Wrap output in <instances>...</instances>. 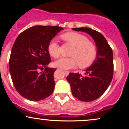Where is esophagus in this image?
Instances as JSON below:
<instances>
[{"label":"esophagus","mask_w":129,"mask_h":129,"mask_svg":"<svg viewBox=\"0 0 129 129\" xmlns=\"http://www.w3.org/2000/svg\"><path fill=\"white\" fill-rule=\"evenodd\" d=\"M70 72H67V71H65V74H66V76H68V75H69Z\"/></svg>","instance_id":"obj_1"}]
</instances>
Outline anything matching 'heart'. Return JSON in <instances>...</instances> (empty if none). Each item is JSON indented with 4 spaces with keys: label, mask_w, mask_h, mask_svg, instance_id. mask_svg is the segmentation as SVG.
I'll use <instances>...</instances> for the list:
<instances>
[{
    "label": "heart",
    "mask_w": 129,
    "mask_h": 129,
    "mask_svg": "<svg viewBox=\"0 0 129 129\" xmlns=\"http://www.w3.org/2000/svg\"><path fill=\"white\" fill-rule=\"evenodd\" d=\"M61 39L73 47L70 58L61 57L54 62V66L59 69H72L79 64L80 68L90 66L97 55V48L94 43L88 41L87 37L76 32H68L60 36ZM49 54L54 58L60 55L59 46L54 40L48 45Z\"/></svg>",
    "instance_id": "b5f03b06"
}]
</instances>
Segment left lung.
<instances>
[{"label":"left lung","instance_id":"left-lung-1","mask_svg":"<svg viewBox=\"0 0 129 129\" xmlns=\"http://www.w3.org/2000/svg\"><path fill=\"white\" fill-rule=\"evenodd\" d=\"M73 29L85 32L92 37L96 45L97 56L91 66L85 70L84 76L79 73H70L67 80L70 84L74 97L82 101H93L103 95L113 78V51L100 32L90 28Z\"/></svg>","mask_w":129,"mask_h":129}]
</instances>
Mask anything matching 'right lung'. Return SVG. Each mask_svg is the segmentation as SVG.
I'll return each instance as SVG.
<instances>
[{
  "instance_id": "obj_1",
  "label": "right lung",
  "mask_w": 129,
  "mask_h": 129,
  "mask_svg": "<svg viewBox=\"0 0 129 129\" xmlns=\"http://www.w3.org/2000/svg\"><path fill=\"white\" fill-rule=\"evenodd\" d=\"M62 29L57 26H34L16 39L9 60L10 72L14 87L25 98L39 101L53 93L56 69L47 67L51 61L48 45Z\"/></svg>"
}]
</instances>
